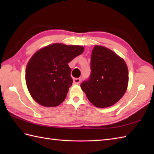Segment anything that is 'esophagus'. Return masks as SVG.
Segmentation results:
<instances>
[{
	"instance_id": "obj_1",
	"label": "esophagus",
	"mask_w": 154,
	"mask_h": 154,
	"mask_svg": "<svg viewBox=\"0 0 154 154\" xmlns=\"http://www.w3.org/2000/svg\"><path fill=\"white\" fill-rule=\"evenodd\" d=\"M81 79H79V78H75V79H74L73 80V84L75 85H79L80 83H81Z\"/></svg>"
}]
</instances>
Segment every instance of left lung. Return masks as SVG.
<instances>
[{"instance_id": "8db88e82", "label": "left lung", "mask_w": 154, "mask_h": 154, "mask_svg": "<svg viewBox=\"0 0 154 154\" xmlns=\"http://www.w3.org/2000/svg\"><path fill=\"white\" fill-rule=\"evenodd\" d=\"M91 69L89 79L81 84L87 99L99 108L116 103L125 93L128 83V71L124 60L109 49L94 45Z\"/></svg>"}]
</instances>
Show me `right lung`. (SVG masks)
I'll list each match as a JSON object with an SVG mask.
<instances>
[{"instance_id":"obj_1","label":"right lung","mask_w":154,"mask_h":154,"mask_svg":"<svg viewBox=\"0 0 154 154\" xmlns=\"http://www.w3.org/2000/svg\"><path fill=\"white\" fill-rule=\"evenodd\" d=\"M83 51L80 45L54 44L35 52L26 70V83L35 102L47 107L63 102L73 83L68 63Z\"/></svg>"}]
</instances>
